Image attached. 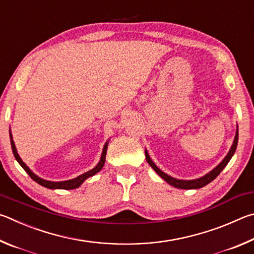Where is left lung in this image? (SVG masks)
<instances>
[{
    "mask_svg": "<svg viewBox=\"0 0 254 254\" xmlns=\"http://www.w3.org/2000/svg\"><path fill=\"white\" fill-rule=\"evenodd\" d=\"M238 139H239V131L237 130V134H235V138L233 141V145L232 147H231L230 152L226 155V157L223 159L220 163V165H217L214 170L212 172L208 173L205 176L201 177V179H197V180H194V181H182V180H176V179H173V177L168 176L165 173L162 172L159 168L155 165V164L152 162V159L149 158L147 152H145L146 154V159H147V162L150 166L154 168V171L157 173V174L162 177L164 181H166L168 184H171L172 186H174L176 189H182V190H194V189H201L203 186L207 185L208 183H211L213 180H215L217 176H219L220 173L224 170V167L228 165V163L230 162V159L232 158L233 154L235 153V149H237V146H238Z\"/></svg>",
    "mask_w": 254,
    "mask_h": 254,
    "instance_id": "obj_1",
    "label": "left lung"
}]
</instances>
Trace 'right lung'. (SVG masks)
Returning <instances> with one entry per match:
<instances>
[{"mask_svg": "<svg viewBox=\"0 0 254 254\" xmlns=\"http://www.w3.org/2000/svg\"><path fill=\"white\" fill-rule=\"evenodd\" d=\"M10 138H11V146H12L13 155H14L15 159H16L17 162H19L20 165H21L22 167H23V170H24L26 173H28L31 179L37 182L38 184L42 185V186H44V188H47V189H52V190H55V189H60V190H73V189H77V188H79V186L83 183L84 181H86V180L88 179V177H90V176H92V175L97 174V173L101 170L102 166H104L105 161H106L107 146H108V143H106L105 147H104V150H102V155H101V158H100L99 164H98V165H97L95 168H92L91 171L84 173V174L78 176L77 179H73V180H70V181H64V182H50V181H46V180L40 179V177H38L37 175H34L33 173L30 171V168H29L28 166H26L23 162H22V159L20 158L19 154H17L16 148H15V145H14V143H13L12 136H11V135H10Z\"/></svg>", "mask_w": 254, "mask_h": 254, "instance_id": "1", "label": "right lung"}]
</instances>
